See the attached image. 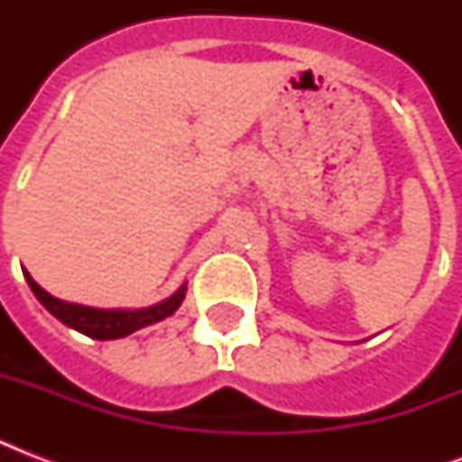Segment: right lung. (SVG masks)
Instances as JSON below:
<instances>
[{
  "label": "right lung",
  "instance_id": "1",
  "mask_svg": "<svg viewBox=\"0 0 462 462\" xmlns=\"http://www.w3.org/2000/svg\"><path fill=\"white\" fill-rule=\"evenodd\" d=\"M25 282L31 285L32 295L38 297L40 304L54 316L60 319L64 326L79 330L83 336L96 337V340H115V337L132 336L134 330L158 323L167 316H172L180 309L181 300L187 295V282L181 285L172 297H167L162 302L153 304V307L143 309H93L83 307V304H71L64 300H57L47 290H42L38 282L32 281L31 273L23 271Z\"/></svg>",
  "mask_w": 462,
  "mask_h": 462
}]
</instances>
